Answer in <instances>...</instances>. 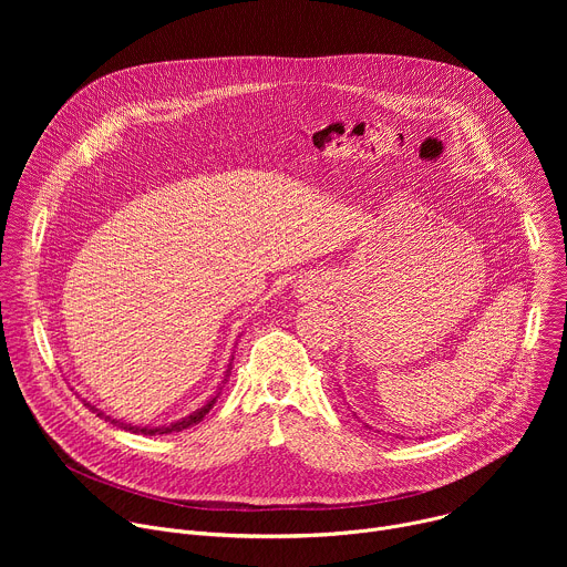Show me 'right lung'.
<instances>
[{
    "label": "right lung",
    "instance_id": "add662e5",
    "mask_svg": "<svg viewBox=\"0 0 567 567\" xmlns=\"http://www.w3.org/2000/svg\"><path fill=\"white\" fill-rule=\"evenodd\" d=\"M233 361V359H230ZM228 372H230V363H228V370H226V377H224V381L221 383H226V379H228ZM219 390H221V385H219ZM219 390H217V394L215 396H210L202 409H197V411H193L190 415H186V417H182V420H177V422H173V424H168V426H132V424H125V422H121V420H114L112 415H105L101 409H96V406H92L90 401H85V406L92 411V413H96V417H101V420H105V422H110V424H114V426H118V429H125V431H130V433H141V435H166V433H179V431H184V429H188V426H195V424H199L206 415H208V411L213 409V403L217 401V396H219Z\"/></svg>",
    "mask_w": 567,
    "mask_h": 567
}]
</instances>
